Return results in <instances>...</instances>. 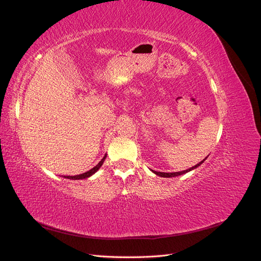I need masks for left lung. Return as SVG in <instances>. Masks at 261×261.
<instances>
[{
    "instance_id": "1",
    "label": "left lung",
    "mask_w": 261,
    "mask_h": 261,
    "mask_svg": "<svg viewBox=\"0 0 261 261\" xmlns=\"http://www.w3.org/2000/svg\"><path fill=\"white\" fill-rule=\"evenodd\" d=\"M208 158V156H207ZM207 158H204V159L202 160V161H200L199 163H197L196 165H194L193 168H191V169H187V170H184V171H180V172H173V173H164V172H156V171H153V170H151L155 175H159V176H161V177H174V176H179V175H181V174H185V173H187V172H189V171H192V170H194V169H196V168H198L199 165H201L202 163H203V161L207 159Z\"/></svg>"
}]
</instances>
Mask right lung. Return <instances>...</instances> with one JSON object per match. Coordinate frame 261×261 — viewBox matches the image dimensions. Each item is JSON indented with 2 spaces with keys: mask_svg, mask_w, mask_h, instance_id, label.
I'll return each mask as SVG.
<instances>
[{
  "mask_svg": "<svg viewBox=\"0 0 261 261\" xmlns=\"http://www.w3.org/2000/svg\"><path fill=\"white\" fill-rule=\"evenodd\" d=\"M106 158H107V154H105V156L102 158L101 161L96 165V167L92 168V169H91V170H89V171H87L86 173H83V174H80V175H74V176H70V175L65 176V175H64L63 177L68 178V179H84V178H88V177H90L91 175H93L94 173H96V172L101 168V165L103 164V162H105V160H106Z\"/></svg>",
  "mask_w": 261,
  "mask_h": 261,
  "instance_id": "obj_1",
  "label": "right lung"
}]
</instances>
